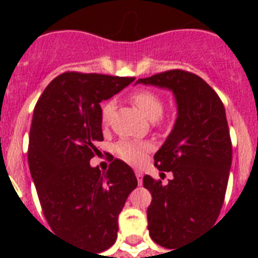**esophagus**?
Here are the masks:
<instances>
[{"label":"esophagus","instance_id":"obj_1","mask_svg":"<svg viewBox=\"0 0 258 258\" xmlns=\"http://www.w3.org/2000/svg\"><path fill=\"white\" fill-rule=\"evenodd\" d=\"M135 175H137V179H138V183L139 184H142L143 183V180H142V172L139 171V170H137V171H135Z\"/></svg>","mask_w":258,"mask_h":258}]
</instances>
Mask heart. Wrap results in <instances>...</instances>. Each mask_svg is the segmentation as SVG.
<instances>
[{
	"mask_svg": "<svg viewBox=\"0 0 258 258\" xmlns=\"http://www.w3.org/2000/svg\"><path fill=\"white\" fill-rule=\"evenodd\" d=\"M131 101L145 113L146 117H149L150 120H155L158 117H161L165 109V103L162 100V97L154 91L150 89H139L137 92L131 95ZM115 104L113 101H108L103 105L101 108V121L103 124H107L109 121V117L112 115ZM151 150V146L146 142L130 141V139H121L117 142L115 146V151L123 161L128 162L131 165H138L145 159L146 154Z\"/></svg>",
	"mask_w": 258,
	"mask_h": 258,
	"instance_id": "obj_1",
	"label": "heart"
}]
</instances>
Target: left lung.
Here are the masks:
<instances>
[{
    "label": "left lung",
    "instance_id": "obj_1",
    "mask_svg": "<svg viewBox=\"0 0 258 258\" xmlns=\"http://www.w3.org/2000/svg\"><path fill=\"white\" fill-rule=\"evenodd\" d=\"M137 83L172 91L176 101L175 124L154 155L159 171L172 179L145 175L153 197L147 209L150 236L158 245L179 249L217 221L224 204L232 166V141L222 101L200 76L171 70Z\"/></svg>",
    "mask_w": 258,
    "mask_h": 258
}]
</instances>
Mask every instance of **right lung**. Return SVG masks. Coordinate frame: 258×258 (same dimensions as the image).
Here are the masks:
<instances>
[{
    "label": "right lung",
    "instance_id": "add662e5",
    "mask_svg": "<svg viewBox=\"0 0 258 258\" xmlns=\"http://www.w3.org/2000/svg\"><path fill=\"white\" fill-rule=\"evenodd\" d=\"M134 80L66 72L44 89L33 111L28 162L42 213L54 233L92 252L115 241L119 213L138 186L120 159L105 172L89 165L103 141L100 103Z\"/></svg>",
    "mask_w": 258,
    "mask_h": 258
}]
</instances>
